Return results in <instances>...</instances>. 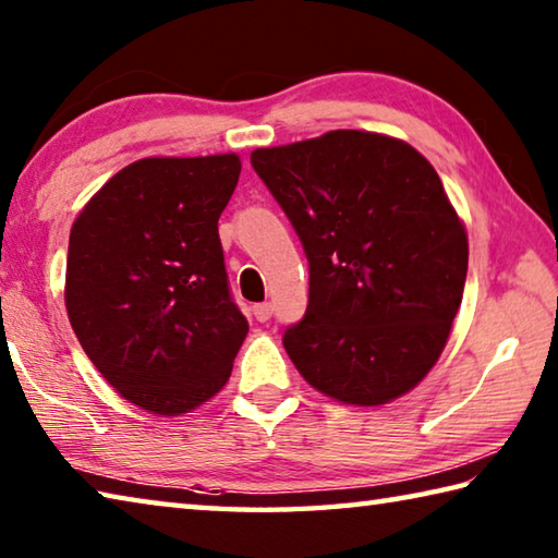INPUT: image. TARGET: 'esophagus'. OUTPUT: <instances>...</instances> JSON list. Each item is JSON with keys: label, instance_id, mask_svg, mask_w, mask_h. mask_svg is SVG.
<instances>
[{"label": "esophagus", "instance_id": "1", "mask_svg": "<svg viewBox=\"0 0 558 558\" xmlns=\"http://www.w3.org/2000/svg\"><path fill=\"white\" fill-rule=\"evenodd\" d=\"M253 315H256L258 323H268V319L272 317V305L270 302H260V305L253 307Z\"/></svg>", "mask_w": 558, "mask_h": 558}]
</instances>
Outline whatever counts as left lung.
<instances>
[{
    "instance_id": "left-lung-1",
    "label": "left lung",
    "mask_w": 558,
    "mask_h": 558,
    "mask_svg": "<svg viewBox=\"0 0 558 558\" xmlns=\"http://www.w3.org/2000/svg\"><path fill=\"white\" fill-rule=\"evenodd\" d=\"M251 165L310 260V302L282 344L313 389L381 405L446 349L468 276V233L436 169L403 140L332 130L260 147Z\"/></svg>"
}]
</instances>
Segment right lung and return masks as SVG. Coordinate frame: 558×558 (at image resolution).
I'll return each instance as SVG.
<instances>
[{
	"label": "right lung",
	"instance_id": "add662e5",
	"mask_svg": "<svg viewBox=\"0 0 558 558\" xmlns=\"http://www.w3.org/2000/svg\"><path fill=\"white\" fill-rule=\"evenodd\" d=\"M239 174L233 153L137 159L73 221L71 327L102 379L149 413L182 415L219 393L248 335L219 239Z\"/></svg>",
	"mask_w": 558,
	"mask_h": 558
}]
</instances>
